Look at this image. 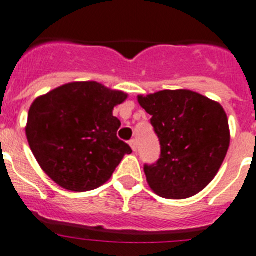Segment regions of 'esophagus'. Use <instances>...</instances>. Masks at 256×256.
Wrapping results in <instances>:
<instances>
[{"label":"esophagus","instance_id":"1","mask_svg":"<svg viewBox=\"0 0 256 256\" xmlns=\"http://www.w3.org/2000/svg\"><path fill=\"white\" fill-rule=\"evenodd\" d=\"M130 148H132L133 152H136V150H137V141H136V140H130Z\"/></svg>","mask_w":256,"mask_h":256}]
</instances>
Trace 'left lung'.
<instances>
[{"label":"left lung","mask_w":256,"mask_h":256,"mask_svg":"<svg viewBox=\"0 0 256 256\" xmlns=\"http://www.w3.org/2000/svg\"><path fill=\"white\" fill-rule=\"evenodd\" d=\"M138 104L152 115L160 142V158L144 167L152 190L168 200L202 192L222 167L230 142L222 104L186 89L138 96Z\"/></svg>","instance_id":"8db88e82"}]
</instances>
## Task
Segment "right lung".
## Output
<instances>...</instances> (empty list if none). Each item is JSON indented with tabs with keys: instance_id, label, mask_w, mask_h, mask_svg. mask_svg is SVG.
<instances>
[{
	"instance_id": "obj_1",
	"label": "right lung",
	"mask_w": 256,
	"mask_h": 256,
	"mask_svg": "<svg viewBox=\"0 0 256 256\" xmlns=\"http://www.w3.org/2000/svg\"><path fill=\"white\" fill-rule=\"evenodd\" d=\"M128 94L96 82H76L30 104L28 144L42 171L66 190L88 192L110 180L130 145L116 136L114 107Z\"/></svg>"
}]
</instances>
